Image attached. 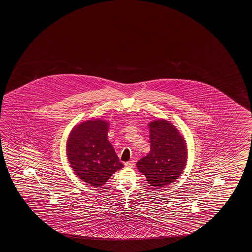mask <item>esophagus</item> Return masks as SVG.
Segmentation results:
<instances>
[{"instance_id":"1","label":"esophagus","mask_w":252,"mask_h":252,"mask_svg":"<svg viewBox=\"0 0 252 252\" xmlns=\"http://www.w3.org/2000/svg\"><path fill=\"white\" fill-rule=\"evenodd\" d=\"M134 165H135V163H134L133 160L126 162V163H125V166H126V167H128V168L129 167H133V166H134Z\"/></svg>"}]
</instances>
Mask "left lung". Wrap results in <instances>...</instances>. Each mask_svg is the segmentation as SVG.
<instances>
[{"label": "left lung", "instance_id": "left-lung-1", "mask_svg": "<svg viewBox=\"0 0 252 252\" xmlns=\"http://www.w3.org/2000/svg\"><path fill=\"white\" fill-rule=\"evenodd\" d=\"M151 151L137 162L138 170L148 184L159 189L179 178L187 162L186 140L180 132L165 119L149 123Z\"/></svg>", "mask_w": 252, "mask_h": 252}]
</instances>
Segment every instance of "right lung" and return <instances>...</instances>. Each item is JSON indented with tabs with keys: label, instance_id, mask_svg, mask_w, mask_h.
Listing matches in <instances>:
<instances>
[{
	"label": "right lung",
	"instance_id": "add662e5",
	"mask_svg": "<svg viewBox=\"0 0 252 252\" xmlns=\"http://www.w3.org/2000/svg\"><path fill=\"white\" fill-rule=\"evenodd\" d=\"M109 122L86 120L76 126L66 143V156L81 180L98 188L104 186L115 172L123 168L108 140Z\"/></svg>",
	"mask_w": 252,
	"mask_h": 252
}]
</instances>
